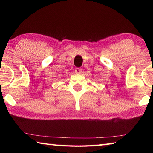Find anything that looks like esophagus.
<instances>
[{
  "instance_id": "34e87169",
  "label": "esophagus",
  "mask_w": 153,
  "mask_h": 153,
  "mask_svg": "<svg viewBox=\"0 0 153 153\" xmlns=\"http://www.w3.org/2000/svg\"><path fill=\"white\" fill-rule=\"evenodd\" d=\"M82 69L79 68H76V69H75V72H76L77 74H79L82 73Z\"/></svg>"
}]
</instances>
